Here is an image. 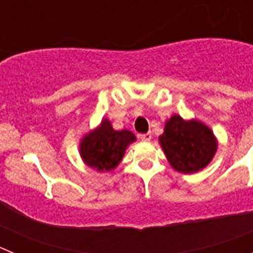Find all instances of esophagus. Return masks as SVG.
I'll list each match as a JSON object with an SVG mask.
<instances>
[{
    "instance_id": "34e87169",
    "label": "esophagus",
    "mask_w": 253,
    "mask_h": 253,
    "mask_svg": "<svg viewBox=\"0 0 253 253\" xmlns=\"http://www.w3.org/2000/svg\"><path fill=\"white\" fill-rule=\"evenodd\" d=\"M139 138L143 140V142H149V140L152 139V133L151 131H148V133L146 134H140Z\"/></svg>"
}]
</instances>
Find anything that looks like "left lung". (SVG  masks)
Here are the masks:
<instances>
[{
  "label": "left lung",
  "instance_id": "1",
  "mask_svg": "<svg viewBox=\"0 0 253 253\" xmlns=\"http://www.w3.org/2000/svg\"><path fill=\"white\" fill-rule=\"evenodd\" d=\"M171 167L181 173H195L215 156L218 140L213 130L200 120L172 115L158 138Z\"/></svg>",
  "mask_w": 253,
  "mask_h": 253
}]
</instances>
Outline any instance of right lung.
I'll return each mask as SVG.
<instances>
[{"label": "right lung", "instance_id": "obj_1", "mask_svg": "<svg viewBox=\"0 0 253 253\" xmlns=\"http://www.w3.org/2000/svg\"><path fill=\"white\" fill-rule=\"evenodd\" d=\"M137 140L130 130H115L109 119H102L80 142V156L86 166L97 172H109L118 167L125 151Z\"/></svg>", "mask_w": 253, "mask_h": 253}]
</instances>
